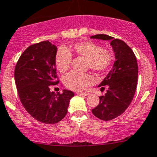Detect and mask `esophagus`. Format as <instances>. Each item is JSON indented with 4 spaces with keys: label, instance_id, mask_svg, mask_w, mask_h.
Returning <instances> with one entry per match:
<instances>
[{
    "label": "esophagus",
    "instance_id": "1",
    "mask_svg": "<svg viewBox=\"0 0 157 157\" xmlns=\"http://www.w3.org/2000/svg\"><path fill=\"white\" fill-rule=\"evenodd\" d=\"M77 95H80V96H88L89 93H80V92H78V93H77Z\"/></svg>",
    "mask_w": 157,
    "mask_h": 157
}]
</instances>
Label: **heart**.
<instances>
[{"mask_svg":"<svg viewBox=\"0 0 157 157\" xmlns=\"http://www.w3.org/2000/svg\"><path fill=\"white\" fill-rule=\"evenodd\" d=\"M72 51L78 56L85 58L87 61V67L95 71H102L108 68L113 59L110 51L102 49L99 45L90 41L75 44ZM55 60L57 69L61 73H64L69 69L72 55L68 48L61 47L57 51ZM91 81L90 75L76 72L69 73L64 78L65 86L76 91L84 90Z\"/></svg>","mask_w":157,"mask_h":157,"instance_id":"heart-1","label":"heart"}]
</instances>
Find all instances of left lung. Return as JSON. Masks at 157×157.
Masks as SVG:
<instances>
[{
	"label": "left lung",
	"instance_id": "8db88e82",
	"mask_svg": "<svg viewBox=\"0 0 157 157\" xmlns=\"http://www.w3.org/2000/svg\"><path fill=\"white\" fill-rule=\"evenodd\" d=\"M90 39L110 41L115 54L112 68L99 84L108 86L106 93L99 96V103L92 109L93 115L103 121H109L121 115L131 104L137 83L138 67L132 49L123 41L99 34L90 36Z\"/></svg>",
	"mask_w": 157,
	"mask_h": 157
}]
</instances>
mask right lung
Wrapping results in <instances>:
<instances>
[{
  "mask_svg": "<svg viewBox=\"0 0 157 157\" xmlns=\"http://www.w3.org/2000/svg\"><path fill=\"white\" fill-rule=\"evenodd\" d=\"M56 45L44 41L28 47L19 58L14 78L19 97L32 117L45 124H55L65 117L70 100L74 96L71 90L61 94L51 92L50 86L58 81L55 69Z\"/></svg>",
  "mask_w": 157,
  "mask_h": 157,
  "instance_id": "1",
  "label": "right lung"
}]
</instances>
